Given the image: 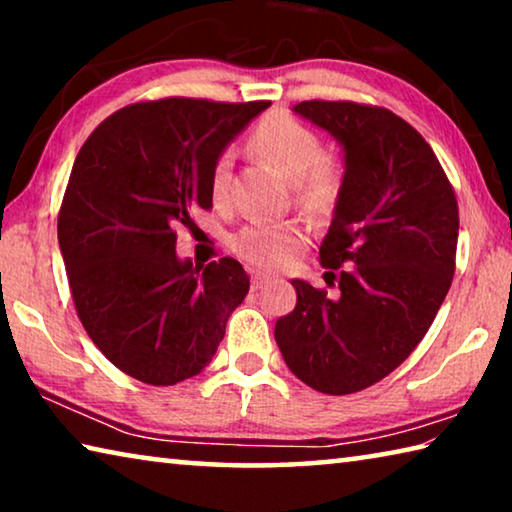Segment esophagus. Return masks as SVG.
<instances>
[{
  "label": "esophagus",
  "mask_w": 512,
  "mask_h": 512,
  "mask_svg": "<svg viewBox=\"0 0 512 512\" xmlns=\"http://www.w3.org/2000/svg\"><path fill=\"white\" fill-rule=\"evenodd\" d=\"M271 280V275H266V273H262V271H253L250 273V282H253V289H259V287H264V284Z\"/></svg>",
  "instance_id": "34e87169"
}]
</instances>
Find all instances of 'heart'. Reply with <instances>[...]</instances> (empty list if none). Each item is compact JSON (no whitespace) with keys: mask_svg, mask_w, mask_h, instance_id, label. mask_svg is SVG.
Returning <instances> with one entry per match:
<instances>
[{"mask_svg":"<svg viewBox=\"0 0 512 512\" xmlns=\"http://www.w3.org/2000/svg\"><path fill=\"white\" fill-rule=\"evenodd\" d=\"M253 144L268 155L287 176L296 178L293 187L311 210H327L343 189V164L325 153V142L305 121L273 112L259 121ZM232 194V149H225L210 169V196L214 205H228ZM305 225L300 221H253L230 237V248L244 262L264 271L289 264L305 244Z\"/></svg>","mask_w":512,"mask_h":512,"instance_id":"heart-1","label":"heart"}]
</instances>
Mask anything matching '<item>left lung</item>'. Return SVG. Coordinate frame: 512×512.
<instances>
[{"label":"left lung","instance_id":"left-lung-1","mask_svg":"<svg viewBox=\"0 0 512 512\" xmlns=\"http://www.w3.org/2000/svg\"><path fill=\"white\" fill-rule=\"evenodd\" d=\"M298 112L345 149L343 189L320 244L325 284L293 280L275 323L289 370L327 395L363 391L400 366L436 318L456 271L458 203L431 146L395 112L302 101Z\"/></svg>","mask_w":512,"mask_h":512}]
</instances>
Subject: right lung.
<instances>
[{
    "instance_id": "add662e5",
    "label": "right lung",
    "mask_w": 512,
    "mask_h": 512,
    "mask_svg": "<svg viewBox=\"0 0 512 512\" xmlns=\"http://www.w3.org/2000/svg\"><path fill=\"white\" fill-rule=\"evenodd\" d=\"M271 101L169 97L112 112L81 146L58 244L85 332L112 366L151 386L201 372L250 280L237 259L176 257L178 230L210 210V169Z\"/></svg>"
}]
</instances>
